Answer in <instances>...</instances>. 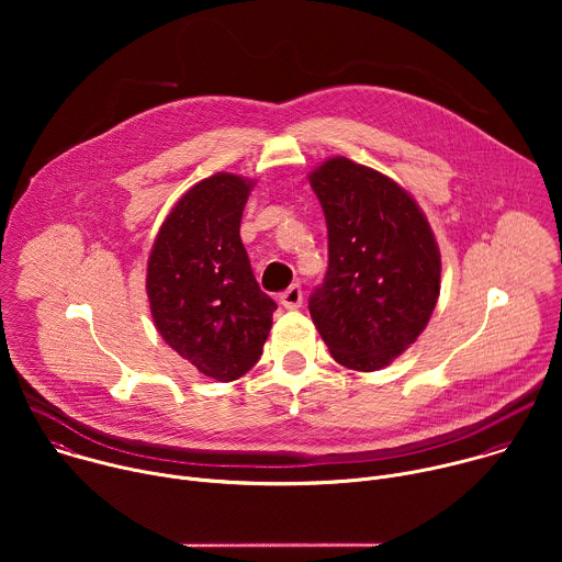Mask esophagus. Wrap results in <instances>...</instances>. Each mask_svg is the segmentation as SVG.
<instances>
[{
  "label": "esophagus",
  "mask_w": 562,
  "mask_h": 562,
  "mask_svg": "<svg viewBox=\"0 0 562 562\" xmlns=\"http://www.w3.org/2000/svg\"><path fill=\"white\" fill-rule=\"evenodd\" d=\"M280 302L284 308H300L302 306V289L297 284H291L286 291L280 293Z\"/></svg>",
  "instance_id": "34e87169"
}]
</instances>
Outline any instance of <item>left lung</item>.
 <instances>
[{"instance_id":"obj_1","label":"left lung","mask_w":562,"mask_h":562,"mask_svg":"<svg viewBox=\"0 0 562 562\" xmlns=\"http://www.w3.org/2000/svg\"><path fill=\"white\" fill-rule=\"evenodd\" d=\"M329 233V269L308 313L336 362L375 371L425 331L440 295L434 231L391 178L331 157L308 176Z\"/></svg>"}]
</instances>
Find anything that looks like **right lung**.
<instances>
[{"instance_id":"1","label":"right lung","mask_w":562,"mask_h":562,"mask_svg":"<svg viewBox=\"0 0 562 562\" xmlns=\"http://www.w3.org/2000/svg\"><path fill=\"white\" fill-rule=\"evenodd\" d=\"M254 182L215 173L189 189L148 258L153 323L200 373L231 382L262 356L278 304L258 286L239 222Z\"/></svg>"}]
</instances>
